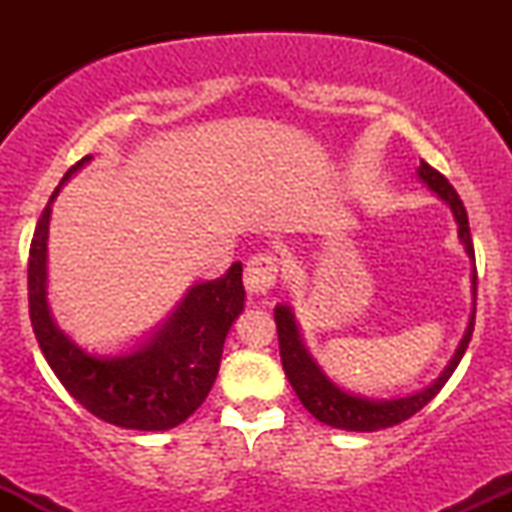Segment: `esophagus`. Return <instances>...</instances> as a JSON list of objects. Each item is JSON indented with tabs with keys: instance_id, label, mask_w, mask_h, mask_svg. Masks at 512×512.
Segmentation results:
<instances>
[{
	"instance_id": "esophagus-1",
	"label": "esophagus",
	"mask_w": 512,
	"mask_h": 512,
	"mask_svg": "<svg viewBox=\"0 0 512 512\" xmlns=\"http://www.w3.org/2000/svg\"><path fill=\"white\" fill-rule=\"evenodd\" d=\"M276 272H279V262L272 255H255L245 264V289L250 296H264L276 284Z\"/></svg>"
}]
</instances>
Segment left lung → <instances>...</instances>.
Returning <instances> with one entry per match:
<instances>
[{"label":"left lung","mask_w":512,"mask_h":512,"mask_svg":"<svg viewBox=\"0 0 512 512\" xmlns=\"http://www.w3.org/2000/svg\"><path fill=\"white\" fill-rule=\"evenodd\" d=\"M419 180L424 182L431 192L443 199L448 204L452 216L457 221V236L464 245V252L474 260V245H472V233H469V221L467 211L460 195L455 192V187L450 185L445 175H440L436 168L428 166L426 161H421ZM472 315H469V325L464 330V337L460 346H457L455 356L450 358V363L445 366L443 373L433 380L426 390L414 392L409 397H397V399H368L361 395H351L332 383L327 378L325 370L320 368V363L315 361L313 354L305 346L301 337V327H298L296 315L289 305H276L274 308V320H276V332H279V354H281V366L286 370V378L293 390H296L298 399L310 414L315 416L322 424L332 428H342V431H380V428H390L407 421L409 416H414L416 411L424 409L433 397L438 395L440 387L448 383V378L455 373L457 363L462 361L464 351H467L469 339L474 332V315H477V267H472Z\"/></svg>","instance_id":"left-lung-1"}]
</instances>
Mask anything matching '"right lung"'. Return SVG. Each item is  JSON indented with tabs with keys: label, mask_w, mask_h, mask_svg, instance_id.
I'll list each match as a JSON object with an SVG mask.
<instances>
[{
	"label": "right lung",
	"mask_w": 512,
	"mask_h": 512,
	"mask_svg": "<svg viewBox=\"0 0 512 512\" xmlns=\"http://www.w3.org/2000/svg\"><path fill=\"white\" fill-rule=\"evenodd\" d=\"M91 156L67 170L35 226L28 257V308L45 361L64 390L98 419L134 431H168L192 416L209 395L223 342L243 313V264L221 279L195 284L158 330L122 356H93L57 327L48 305V233L52 202Z\"/></svg>",
	"instance_id": "1"
}]
</instances>
